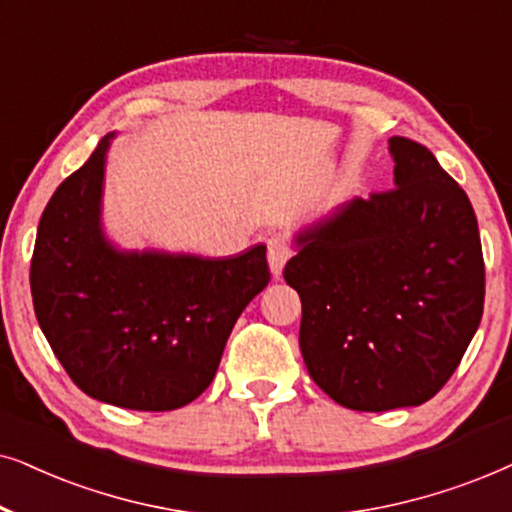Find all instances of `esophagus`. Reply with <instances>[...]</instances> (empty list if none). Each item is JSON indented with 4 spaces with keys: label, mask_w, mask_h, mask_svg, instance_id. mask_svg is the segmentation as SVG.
<instances>
[{
    "label": "esophagus",
    "mask_w": 512,
    "mask_h": 512,
    "mask_svg": "<svg viewBox=\"0 0 512 512\" xmlns=\"http://www.w3.org/2000/svg\"><path fill=\"white\" fill-rule=\"evenodd\" d=\"M267 255H269V267H271V274H274L276 278H281L283 274V267L285 262L290 260V245L285 243V238L281 234H274L269 236L267 241Z\"/></svg>",
    "instance_id": "1"
}]
</instances>
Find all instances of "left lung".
Returning a JSON list of instances; mask_svg holds the SVG:
<instances>
[{
    "label": "left lung",
    "instance_id": "left-lung-1",
    "mask_svg": "<svg viewBox=\"0 0 512 512\" xmlns=\"http://www.w3.org/2000/svg\"><path fill=\"white\" fill-rule=\"evenodd\" d=\"M393 185L297 231L283 278L302 299L311 379L358 412L417 407L459 367L485 304L468 196L419 142L388 140Z\"/></svg>",
    "mask_w": 512,
    "mask_h": 512
}]
</instances>
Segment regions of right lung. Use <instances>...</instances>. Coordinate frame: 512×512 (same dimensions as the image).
<instances>
[{
  "mask_svg": "<svg viewBox=\"0 0 512 512\" xmlns=\"http://www.w3.org/2000/svg\"><path fill=\"white\" fill-rule=\"evenodd\" d=\"M107 133L51 196L30 288L39 327L81 391L100 403L168 412L213 381L250 299L267 288V245L222 260L121 250L102 229Z\"/></svg>",
  "mask_w": 512,
  "mask_h": 512,
  "instance_id": "obj_1",
  "label": "right lung"
}]
</instances>
